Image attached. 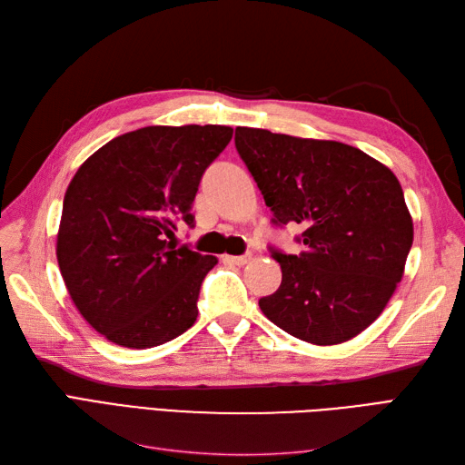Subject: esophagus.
Listing matches in <instances>:
<instances>
[{
  "instance_id": "1",
  "label": "esophagus",
  "mask_w": 465,
  "mask_h": 465,
  "mask_svg": "<svg viewBox=\"0 0 465 465\" xmlns=\"http://www.w3.org/2000/svg\"><path fill=\"white\" fill-rule=\"evenodd\" d=\"M223 260L227 263H234V265H244L252 260L250 254H244V256H223Z\"/></svg>"
}]
</instances>
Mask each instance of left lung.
<instances>
[{
    "label": "left lung",
    "mask_w": 465,
    "mask_h": 465,
    "mask_svg": "<svg viewBox=\"0 0 465 465\" xmlns=\"http://www.w3.org/2000/svg\"><path fill=\"white\" fill-rule=\"evenodd\" d=\"M234 145L273 211L299 223V256L272 250L279 289L262 312L292 337L337 345L382 314L403 277L413 221L388 166L357 147L258 128H236Z\"/></svg>",
    "instance_id": "left-lung-1"
}]
</instances>
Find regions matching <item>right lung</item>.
I'll list each match as a JSON object with an SVG mask.
<instances>
[{
	"mask_svg": "<svg viewBox=\"0 0 465 465\" xmlns=\"http://www.w3.org/2000/svg\"><path fill=\"white\" fill-rule=\"evenodd\" d=\"M231 137L229 125H147L94 151L69 182L55 256L77 311L108 341L149 349L193 326L217 258L166 238L180 221L193 227L200 180Z\"/></svg>",
	"mask_w": 465,
	"mask_h": 465,
	"instance_id": "obj_1",
	"label": "right lung"
}]
</instances>
